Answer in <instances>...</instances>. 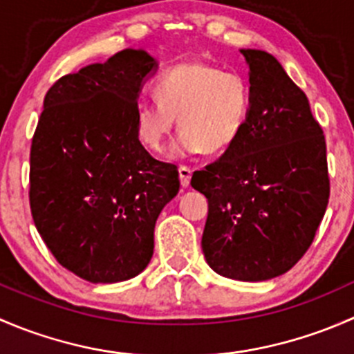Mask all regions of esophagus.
I'll return each instance as SVG.
<instances>
[{
  "label": "esophagus",
  "mask_w": 354,
  "mask_h": 354,
  "mask_svg": "<svg viewBox=\"0 0 354 354\" xmlns=\"http://www.w3.org/2000/svg\"><path fill=\"white\" fill-rule=\"evenodd\" d=\"M178 173H180L181 187L187 188L188 185H190V180H192V169L188 166H180L178 167Z\"/></svg>",
  "instance_id": "34e87169"
}]
</instances>
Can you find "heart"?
<instances>
[{"instance_id": "obj_1", "label": "heart", "mask_w": 354, "mask_h": 354, "mask_svg": "<svg viewBox=\"0 0 354 354\" xmlns=\"http://www.w3.org/2000/svg\"><path fill=\"white\" fill-rule=\"evenodd\" d=\"M157 101H138L135 131L149 151L160 152L178 124L183 131L171 147L173 157L203 149L221 152L236 142L248 120V82L234 71L205 63H180L156 78Z\"/></svg>"}]
</instances>
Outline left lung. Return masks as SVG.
Segmentation results:
<instances>
[{"label": "left lung", "instance_id": "8db88e82", "mask_svg": "<svg viewBox=\"0 0 354 354\" xmlns=\"http://www.w3.org/2000/svg\"><path fill=\"white\" fill-rule=\"evenodd\" d=\"M241 55L250 68L248 120L219 159L195 171L192 187L209 200L202 250L210 269L257 283L305 255L330 183L326 137L305 92L269 53Z\"/></svg>", "mask_w": 354, "mask_h": 354}]
</instances>
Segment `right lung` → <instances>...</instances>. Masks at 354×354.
Listing matches in <instances>:
<instances>
[{
	"instance_id": "right-lung-1",
	"label": "right lung",
	"mask_w": 354,
	"mask_h": 354,
	"mask_svg": "<svg viewBox=\"0 0 354 354\" xmlns=\"http://www.w3.org/2000/svg\"><path fill=\"white\" fill-rule=\"evenodd\" d=\"M157 62L123 49L53 84L30 147V210L46 246L91 283L138 276L154 253L178 167L145 151L135 106Z\"/></svg>"
}]
</instances>
